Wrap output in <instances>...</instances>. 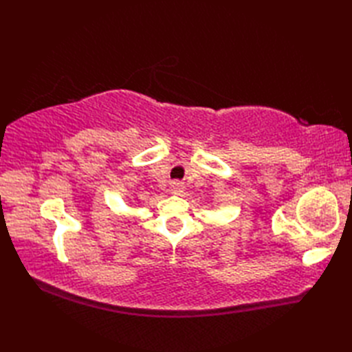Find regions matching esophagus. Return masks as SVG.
Wrapping results in <instances>:
<instances>
[{
	"label": "esophagus",
	"mask_w": 352,
	"mask_h": 352,
	"mask_svg": "<svg viewBox=\"0 0 352 352\" xmlns=\"http://www.w3.org/2000/svg\"><path fill=\"white\" fill-rule=\"evenodd\" d=\"M183 189H184V186L182 183H178V182H174L170 184V190L174 193H182Z\"/></svg>",
	"instance_id": "obj_1"
}]
</instances>
